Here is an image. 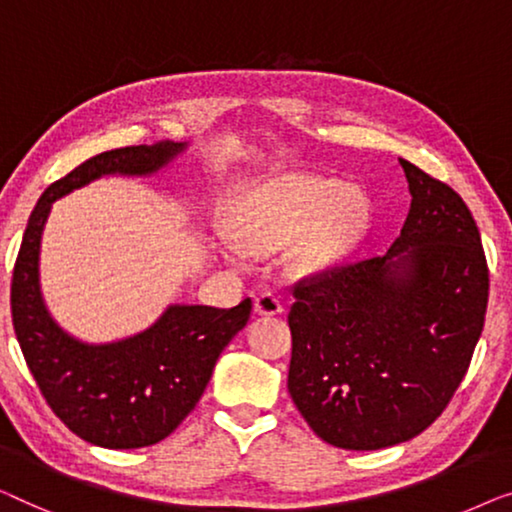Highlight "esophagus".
I'll return each instance as SVG.
<instances>
[{"label":"esophagus","mask_w":512,"mask_h":512,"mask_svg":"<svg viewBox=\"0 0 512 512\" xmlns=\"http://www.w3.org/2000/svg\"><path fill=\"white\" fill-rule=\"evenodd\" d=\"M255 311L259 315H280L283 313V301L273 292H264L255 299Z\"/></svg>","instance_id":"obj_1"}]
</instances>
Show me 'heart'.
I'll use <instances>...</instances> for the list:
<instances>
[{"label": "heart", "instance_id": "1", "mask_svg": "<svg viewBox=\"0 0 512 512\" xmlns=\"http://www.w3.org/2000/svg\"><path fill=\"white\" fill-rule=\"evenodd\" d=\"M369 204L364 194L325 178H290L257 187L234 213V236L253 255H271L299 241L290 269L313 276L329 269L364 232ZM241 247V248H242ZM240 248V249H241ZM227 248L239 264L243 251Z\"/></svg>", "mask_w": 512, "mask_h": 512}]
</instances>
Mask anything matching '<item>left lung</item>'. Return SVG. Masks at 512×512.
<instances>
[{
    "label": "left lung",
    "instance_id": "1",
    "mask_svg": "<svg viewBox=\"0 0 512 512\" xmlns=\"http://www.w3.org/2000/svg\"><path fill=\"white\" fill-rule=\"evenodd\" d=\"M410 211L387 255L294 285L287 390L315 434L343 450L422 434L469 371L489 271L464 199L399 160Z\"/></svg>",
    "mask_w": 512,
    "mask_h": 512
}]
</instances>
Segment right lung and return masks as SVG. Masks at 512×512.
Returning <instances> with one entry per match:
<instances>
[{
	"label": "right lung",
	"mask_w": 512,
	"mask_h": 512,
	"mask_svg": "<svg viewBox=\"0 0 512 512\" xmlns=\"http://www.w3.org/2000/svg\"><path fill=\"white\" fill-rule=\"evenodd\" d=\"M187 143L160 141L90 157L41 194L13 266L11 315L20 350L53 413L99 448L160 443L204 394L227 343L246 327L253 301L234 308L174 304L155 325L113 343H83L50 318L39 287L41 234L53 201L102 176H150Z\"/></svg>",
	"instance_id": "obj_1"
}]
</instances>
